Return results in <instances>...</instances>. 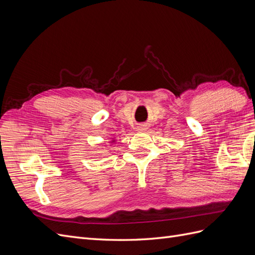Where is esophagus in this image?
<instances>
[{
    "instance_id": "1",
    "label": "esophagus",
    "mask_w": 255,
    "mask_h": 255,
    "mask_svg": "<svg viewBox=\"0 0 255 255\" xmlns=\"http://www.w3.org/2000/svg\"><path fill=\"white\" fill-rule=\"evenodd\" d=\"M146 129V127L144 125H140L139 127H137V130H144Z\"/></svg>"
}]
</instances>
